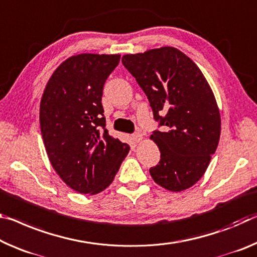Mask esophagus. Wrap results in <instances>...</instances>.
<instances>
[{
  "label": "esophagus",
  "instance_id": "esophagus-1",
  "mask_svg": "<svg viewBox=\"0 0 257 257\" xmlns=\"http://www.w3.org/2000/svg\"><path fill=\"white\" fill-rule=\"evenodd\" d=\"M142 140H143V135H142L141 133L133 134V141L135 142V143H140Z\"/></svg>",
  "mask_w": 257,
  "mask_h": 257
}]
</instances>
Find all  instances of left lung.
Segmentation results:
<instances>
[{
    "label": "left lung",
    "instance_id": "left-lung-1",
    "mask_svg": "<svg viewBox=\"0 0 257 257\" xmlns=\"http://www.w3.org/2000/svg\"><path fill=\"white\" fill-rule=\"evenodd\" d=\"M122 64L145 92L161 127L151 135L161 153L151 176L173 192L189 189L205 174L221 135L208 82L189 57L172 47L125 55Z\"/></svg>",
    "mask_w": 257,
    "mask_h": 257
}]
</instances>
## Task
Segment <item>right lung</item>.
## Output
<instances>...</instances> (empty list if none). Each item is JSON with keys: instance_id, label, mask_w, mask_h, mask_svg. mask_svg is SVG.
<instances>
[{"instance_id": "add662e5", "label": "right lung", "mask_w": 257, "mask_h": 257, "mask_svg": "<svg viewBox=\"0 0 257 257\" xmlns=\"http://www.w3.org/2000/svg\"><path fill=\"white\" fill-rule=\"evenodd\" d=\"M120 55L82 54L58 66L44 89L40 125L49 160L76 192L96 194L113 182L129 145L109 135L104 84Z\"/></svg>"}]
</instances>
